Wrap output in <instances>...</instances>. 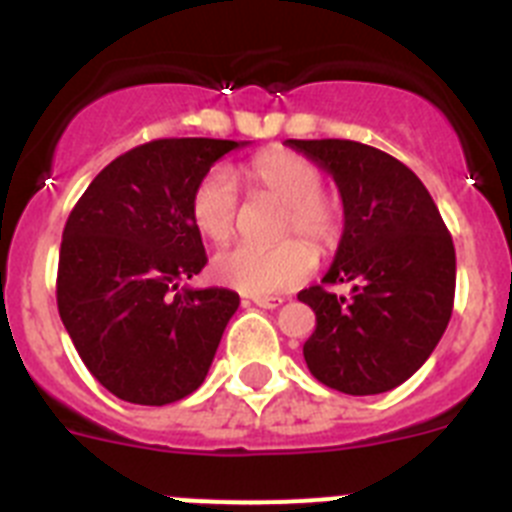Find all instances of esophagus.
I'll list each match as a JSON object with an SVG mask.
<instances>
[{"label": "esophagus", "instance_id": "1", "mask_svg": "<svg viewBox=\"0 0 512 512\" xmlns=\"http://www.w3.org/2000/svg\"><path fill=\"white\" fill-rule=\"evenodd\" d=\"M253 305H259V307H266V310H277L279 305H284V297L274 295V297H251Z\"/></svg>", "mask_w": 512, "mask_h": 512}]
</instances>
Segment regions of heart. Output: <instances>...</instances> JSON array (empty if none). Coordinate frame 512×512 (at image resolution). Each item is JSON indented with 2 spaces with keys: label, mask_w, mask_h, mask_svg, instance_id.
Instances as JSON below:
<instances>
[{
  "label": "heart",
  "mask_w": 512,
  "mask_h": 512,
  "mask_svg": "<svg viewBox=\"0 0 512 512\" xmlns=\"http://www.w3.org/2000/svg\"><path fill=\"white\" fill-rule=\"evenodd\" d=\"M248 179L253 187L284 205L287 212L282 217V235L307 237L320 251L336 246L341 212L336 202L323 194V174L312 161L300 153L271 148L251 158ZM189 215L202 238L212 243L230 241L238 215V192L228 169L217 166L202 176L189 200ZM306 242L287 238L269 248H228L212 259V277L243 295H277L305 282L318 266V253L309 246L311 242Z\"/></svg>",
  "instance_id": "obj_1"
}]
</instances>
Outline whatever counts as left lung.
<instances>
[{
	"mask_svg": "<svg viewBox=\"0 0 512 512\" xmlns=\"http://www.w3.org/2000/svg\"><path fill=\"white\" fill-rule=\"evenodd\" d=\"M328 171L343 202V235L323 283L297 300L315 312L307 369L346 395H379L413 377L454 310L456 253L436 202L408 166L356 140H287Z\"/></svg>",
	"mask_w": 512,
	"mask_h": 512,
	"instance_id": "obj_1",
	"label": "left lung"
}]
</instances>
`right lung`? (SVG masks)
<instances>
[{"label": "right lung", "instance_id": "obj_1", "mask_svg": "<svg viewBox=\"0 0 512 512\" xmlns=\"http://www.w3.org/2000/svg\"><path fill=\"white\" fill-rule=\"evenodd\" d=\"M246 140L161 138L104 166L63 228L58 312L104 390L169 405L205 382L241 297L179 287L207 264L189 200Z\"/></svg>", "mask_w": 512, "mask_h": 512}]
</instances>
